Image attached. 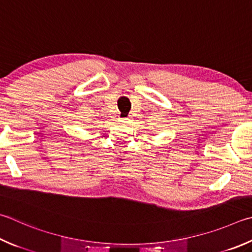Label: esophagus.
<instances>
[{
    "label": "esophagus",
    "mask_w": 252,
    "mask_h": 252,
    "mask_svg": "<svg viewBox=\"0 0 252 252\" xmlns=\"http://www.w3.org/2000/svg\"><path fill=\"white\" fill-rule=\"evenodd\" d=\"M119 121L123 122V123H130V122H131V118H129V117H126V118H120V119H119Z\"/></svg>",
    "instance_id": "1"
}]
</instances>
